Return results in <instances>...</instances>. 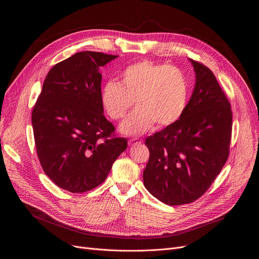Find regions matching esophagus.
Here are the masks:
<instances>
[{
  "mask_svg": "<svg viewBox=\"0 0 259 259\" xmlns=\"http://www.w3.org/2000/svg\"><path fill=\"white\" fill-rule=\"evenodd\" d=\"M141 142H142V141L139 140V139H137V138H132V139H130V140L128 141V144H129L130 146H134V145L140 144Z\"/></svg>",
  "mask_w": 259,
  "mask_h": 259,
  "instance_id": "34e87169",
  "label": "esophagus"
}]
</instances>
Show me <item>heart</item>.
Wrapping results in <instances>:
<instances>
[{
  "mask_svg": "<svg viewBox=\"0 0 259 259\" xmlns=\"http://www.w3.org/2000/svg\"><path fill=\"white\" fill-rule=\"evenodd\" d=\"M190 95L186 75L169 64L142 60L126 67L121 83L109 81L101 90V103L107 115L122 119L134 101L137 107L123 121L121 133L136 136L157 124L163 128L182 116Z\"/></svg>",
  "mask_w": 259,
  "mask_h": 259,
  "instance_id": "heart-1",
  "label": "heart"
}]
</instances>
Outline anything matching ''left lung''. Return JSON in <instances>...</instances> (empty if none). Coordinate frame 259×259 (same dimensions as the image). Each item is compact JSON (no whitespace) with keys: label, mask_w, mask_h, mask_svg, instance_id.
Returning a JSON list of instances; mask_svg holds the SVG:
<instances>
[{"label":"left lung","mask_w":259,"mask_h":259,"mask_svg":"<svg viewBox=\"0 0 259 259\" xmlns=\"http://www.w3.org/2000/svg\"><path fill=\"white\" fill-rule=\"evenodd\" d=\"M194 91L182 116L149 136L150 159L143 171L146 190L175 206L199 199L225 166L230 152L233 115L214 73L190 59Z\"/></svg>","instance_id":"8db88e82"}]
</instances>
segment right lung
I'll return each instance as SVG.
<instances>
[{"label": "right lung", "instance_id": "1", "mask_svg": "<svg viewBox=\"0 0 259 259\" xmlns=\"http://www.w3.org/2000/svg\"><path fill=\"white\" fill-rule=\"evenodd\" d=\"M118 55L78 52L54 65L31 114L36 154L62 190L84 193L102 183L127 149L103 115L99 67Z\"/></svg>", "mask_w": 259, "mask_h": 259}]
</instances>
